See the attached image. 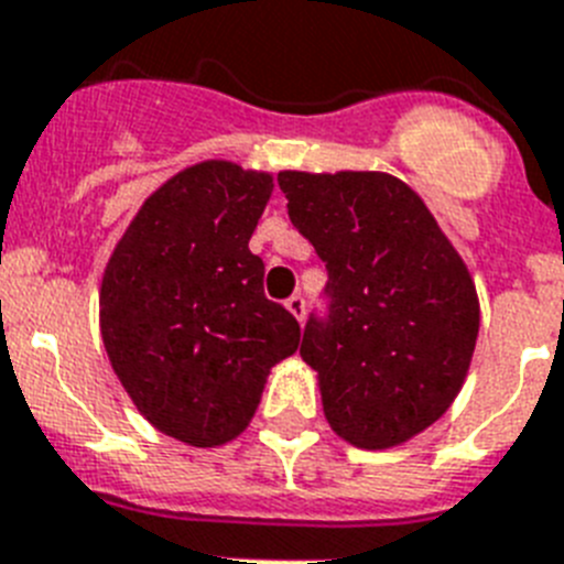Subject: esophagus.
<instances>
[{"label":"esophagus","mask_w":564,"mask_h":564,"mask_svg":"<svg viewBox=\"0 0 564 564\" xmlns=\"http://www.w3.org/2000/svg\"><path fill=\"white\" fill-rule=\"evenodd\" d=\"M286 310H289V315H292L297 323H301L303 315H306V301H303L301 295H292L286 301Z\"/></svg>","instance_id":"34e87169"}]
</instances>
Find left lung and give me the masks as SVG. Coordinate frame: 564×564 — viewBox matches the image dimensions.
Here are the masks:
<instances>
[{
	"label": "left lung",
	"mask_w": 564,
	"mask_h": 564,
	"mask_svg": "<svg viewBox=\"0 0 564 564\" xmlns=\"http://www.w3.org/2000/svg\"><path fill=\"white\" fill-rule=\"evenodd\" d=\"M289 218L329 269V321L301 357L323 414L355 448H394L452 409L471 369L479 297L463 254L398 175L278 173Z\"/></svg>",
	"instance_id": "1"
}]
</instances>
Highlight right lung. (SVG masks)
Here are the masks:
<instances>
[{"label": "right lung", "instance_id": "right-lung-1", "mask_svg": "<svg viewBox=\"0 0 564 564\" xmlns=\"http://www.w3.org/2000/svg\"><path fill=\"white\" fill-rule=\"evenodd\" d=\"M272 173L224 159L170 175L112 247L99 286L110 366L147 423L193 448L241 437L301 326L249 252Z\"/></svg>", "mask_w": 564, "mask_h": 564}]
</instances>
